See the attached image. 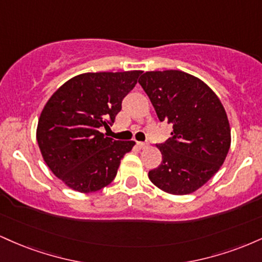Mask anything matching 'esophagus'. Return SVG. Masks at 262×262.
Wrapping results in <instances>:
<instances>
[{"label": "esophagus", "instance_id": "esophagus-1", "mask_svg": "<svg viewBox=\"0 0 262 262\" xmlns=\"http://www.w3.org/2000/svg\"><path fill=\"white\" fill-rule=\"evenodd\" d=\"M137 146L139 149H145V148H148V146H149V143H144V141H138Z\"/></svg>", "mask_w": 262, "mask_h": 262}]
</instances>
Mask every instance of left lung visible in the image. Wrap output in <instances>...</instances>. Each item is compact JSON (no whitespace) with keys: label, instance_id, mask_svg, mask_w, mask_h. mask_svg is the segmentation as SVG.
I'll list each match as a JSON object with an SVG mask.
<instances>
[{"label":"left lung","instance_id":"1","mask_svg":"<svg viewBox=\"0 0 262 262\" xmlns=\"http://www.w3.org/2000/svg\"><path fill=\"white\" fill-rule=\"evenodd\" d=\"M160 122L172 124L171 137L159 144L161 165L149 171L156 187L188 194L222 166L230 148L227 113L203 81L180 70L148 71L139 79Z\"/></svg>","mask_w":262,"mask_h":262}]
</instances>
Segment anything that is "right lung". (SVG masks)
Listing matches in <instances>:
<instances>
[{"instance_id": "add662e5", "label": "right lung", "mask_w": 262, "mask_h": 262, "mask_svg": "<svg viewBox=\"0 0 262 262\" xmlns=\"http://www.w3.org/2000/svg\"><path fill=\"white\" fill-rule=\"evenodd\" d=\"M141 73L79 75L47 102L38 122V145L49 169L66 186L90 193L114 180L123 156L135 143L113 140L100 128L113 124Z\"/></svg>"}]
</instances>
